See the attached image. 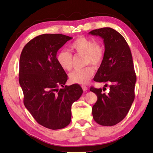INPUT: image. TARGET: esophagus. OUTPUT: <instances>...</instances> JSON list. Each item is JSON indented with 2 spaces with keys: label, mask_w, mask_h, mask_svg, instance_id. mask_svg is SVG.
I'll list each match as a JSON object with an SVG mask.
<instances>
[{
  "label": "esophagus",
  "mask_w": 153,
  "mask_h": 153,
  "mask_svg": "<svg viewBox=\"0 0 153 153\" xmlns=\"http://www.w3.org/2000/svg\"><path fill=\"white\" fill-rule=\"evenodd\" d=\"M82 88L83 89V90H84V91L88 90V87L86 85H82Z\"/></svg>",
  "instance_id": "34e87169"
}]
</instances>
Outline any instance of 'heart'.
I'll list each match as a JSON object with an SVG mask.
<instances>
[{"instance_id":"1","label":"heart","mask_w":153,"mask_h":153,"mask_svg":"<svg viewBox=\"0 0 153 153\" xmlns=\"http://www.w3.org/2000/svg\"><path fill=\"white\" fill-rule=\"evenodd\" d=\"M71 49L77 54L84 55V64L89 63L99 65L104 58V49L100 43H94L92 39L85 37H79L72 42ZM57 62L61 68L65 71L71 70L72 68V55L67 50L63 49L58 52L56 56ZM94 75V69L88 66L81 69H76L69 74V79L72 83L86 84L90 81Z\"/></svg>"}]
</instances>
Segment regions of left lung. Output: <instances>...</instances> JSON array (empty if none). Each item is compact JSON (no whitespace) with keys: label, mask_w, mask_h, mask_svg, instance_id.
I'll use <instances>...</instances> for the list:
<instances>
[{"label":"left lung","mask_w":153,"mask_h":153,"mask_svg":"<svg viewBox=\"0 0 153 153\" xmlns=\"http://www.w3.org/2000/svg\"><path fill=\"white\" fill-rule=\"evenodd\" d=\"M89 34L100 37L105 48L94 80L106 83L105 87L110 84L106 94L101 88H90L98 97L92 107L93 118L102 126H114L126 117L134 100L137 76L131 51L123 36L110 27L93 30Z\"/></svg>","instance_id":"1"}]
</instances>
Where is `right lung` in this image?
<instances>
[{
    "label": "right lung",
    "mask_w": 153,
    "mask_h": 153,
    "mask_svg": "<svg viewBox=\"0 0 153 153\" xmlns=\"http://www.w3.org/2000/svg\"><path fill=\"white\" fill-rule=\"evenodd\" d=\"M71 39L62 34L39 35L26 44L19 60L24 104L39 124L51 130L70 123L71 105L83 93L79 84L64 86L68 76L56 60L58 50Z\"/></svg>",
    "instance_id": "add662e5"
}]
</instances>
